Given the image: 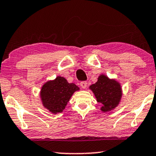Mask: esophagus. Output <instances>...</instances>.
Returning a JSON list of instances; mask_svg holds the SVG:
<instances>
[{
	"instance_id": "obj_1",
	"label": "esophagus",
	"mask_w": 156,
	"mask_h": 156,
	"mask_svg": "<svg viewBox=\"0 0 156 156\" xmlns=\"http://www.w3.org/2000/svg\"><path fill=\"white\" fill-rule=\"evenodd\" d=\"M80 87L83 88V89H85L86 87H87V83L86 82V81H83V82L80 83Z\"/></svg>"
}]
</instances>
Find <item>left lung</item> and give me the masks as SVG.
Instances as JSON below:
<instances>
[{
	"mask_svg": "<svg viewBox=\"0 0 156 156\" xmlns=\"http://www.w3.org/2000/svg\"><path fill=\"white\" fill-rule=\"evenodd\" d=\"M89 89L94 94L97 102L102 104L100 110L106 113L115 109L119 105L122 96L121 85L115 78H109L105 74H101L94 84Z\"/></svg>",
	"mask_w": 156,
	"mask_h": 156,
	"instance_id": "obj_1",
	"label": "left lung"
}]
</instances>
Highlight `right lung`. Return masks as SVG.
Returning a JSON list of instances; mask_svg holds the SVG:
<instances>
[{"instance_id": "obj_1", "label": "right lung", "mask_w": 156, "mask_h": 156, "mask_svg": "<svg viewBox=\"0 0 156 156\" xmlns=\"http://www.w3.org/2000/svg\"><path fill=\"white\" fill-rule=\"evenodd\" d=\"M80 90L74 83H69L65 78L57 76L42 86L40 97L44 108L53 114L63 112L73 93Z\"/></svg>"}]
</instances>
